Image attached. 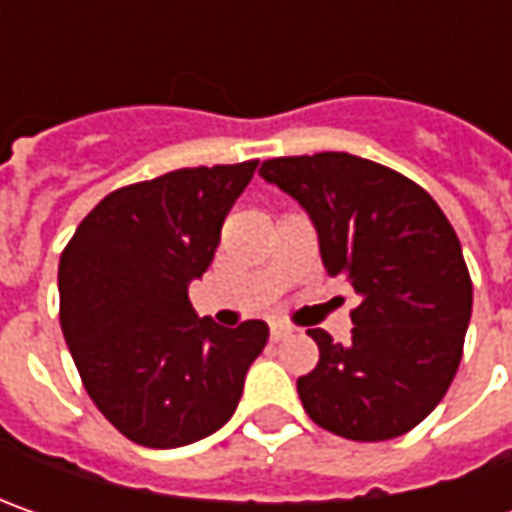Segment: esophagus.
Segmentation results:
<instances>
[{
	"instance_id": "1",
	"label": "esophagus",
	"mask_w": 512,
	"mask_h": 512,
	"mask_svg": "<svg viewBox=\"0 0 512 512\" xmlns=\"http://www.w3.org/2000/svg\"><path fill=\"white\" fill-rule=\"evenodd\" d=\"M290 333H293V327L287 325V322H270V339L273 342H282Z\"/></svg>"
}]
</instances>
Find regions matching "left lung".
Returning <instances> with one entry per match:
<instances>
[{
    "label": "left lung",
    "instance_id": "1",
    "mask_svg": "<svg viewBox=\"0 0 512 512\" xmlns=\"http://www.w3.org/2000/svg\"><path fill=\"white\" fill-rule=\"evenodd\" d=\"M259 173L305 207L325 270L362 296L347 344L307 330L319 344V364L296 382L307 416L353 442L404 436L462 362L473 282L456 230L413 179L350 153L279 156Z\"/></svg>",
    "mask_w": 512,
    "mask_h": 512
}]
</instances>
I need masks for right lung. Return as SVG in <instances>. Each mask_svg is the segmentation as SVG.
I'll return each mask as SVG.
<instances>
[{
	"instance_id": "obj_1",
	"label": "right lung",
	"mask_w": 512,
	"mask_h": 512,
	"mask_svg": "<svg viewBox=\"0 0 512 512\" xmlns=\"http://www.w3.org/2000/svg\"><path fill=\"white\" fill-rule=\"evenodd\" d=\"M259 159L170 170L108 193L59 259V322L93 404L125 439L156 450L216 433L265 350L259 319H199L187 285L213 262Z\"/></svg>"
}]
</instances>
